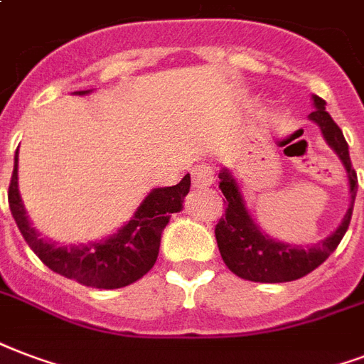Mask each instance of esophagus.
<instances>
[{
  "label": "esophagus",
  "mask_w": 364,
  "mask_h": 364,
  "mask_svg": "<svg viewBox=\"0 0 364 364\" xmlns=\"http://www.w3.org/2000/svg\"><path fill=\"white\" fill-rule=\"evenodd\" d=\"M190 174H192L193 188H207V186H211L215 182V172H213L211 166L205 165V163L193 166Z\"/></svg>",
  "instance_id": "esophagus-1"
}]
</instances>
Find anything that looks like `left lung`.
<instances>
[{"mask_svg": "<svg viewBox=\"0 0 364 364\" xmlns=\"http://www.w3.org/2000/svg\"><path fill=\"white\" fill-rule=\"evenodd\" d=\"M313 101H315V111L309 114V119L315 120L321 127L324 140L338 153V157L348 171L351 205L341 220L340 228L332 236L322 240L321 244L313 245L309 250H303L299 245L282 244V242H276L272 237L264 236L263 232L257 228V224L251 220L250 213L245 209L244 198L237 190L236 180L228 168H224L218 174V178H220L218 188L224 193L228 205L215 226V236H217L218 251H220L224 264L244 280L263 284L297 280L324 263L340 245L341 237L349 228L355 196H357V172L349 159L348 141L343 138L340 127L332 120L324 107L326 101L318 95H313Z\"/></svg>", "mask_w": 364, "mask_h": 364, "instance_id": "1", "label": "left lung"}]
</instances>
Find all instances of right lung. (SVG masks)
Listing matches in <instances>:
<instances>
[{
  "mask_svg": "<svg viewBox=\"0 0 364 364\" xmlns=\"http://www.w3.org/2000/svg\"><path fill=\"white\" fill-rule=\"evenodd\" d=\"M78 94H88V90ZM16 155L18 151L15 153V168L7 192L11 215L24 242L46 267L65 278H75L76 282L100 289L130 286L153 269L159 255L163 228L172 213L182 209L186 193L190 192V174L176 186L153 190L138 207L132 220L105 242L65 247L42 237L30 226L16 188Z\"/></svg>",
  "mask_w": 364,
  "mask_h": 364,
  "instance_id": "add662e5",
  "label": "right lung"
}]
</instances>
